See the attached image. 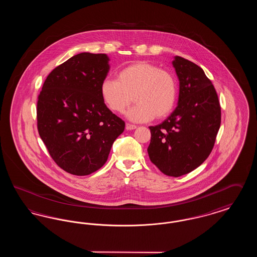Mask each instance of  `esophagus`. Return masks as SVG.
Here are the masks:
<instances>
[{
    "instance_id": "1",
    "label": "esophagus",
    "mask_w": 257,
    "mask_h": 257,
    "mask_svg": "<svg viewBox=\"0 0 257 257\" xmlns=\"http://www.w3.org/2000/svg\"><path fill=\"white\" fill-rule=\"evenodd\" d=\"M137 128V126L136 125H133V124H129V123H126V129L127 130H135Z\"/></svg>"
}]
</instances>
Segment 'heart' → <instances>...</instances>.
<instances>
[{"label": "heart", "mask_w": 257, "mask_h": 257, "mask_svg": "<svg viewBox=\"0 0 257 257\" xmlns=\"http://www.w3.org/2000/svg\"><path fill=\"white\" fill-rule=\"evenodd\" d=\"M100 94L115 113L124 112L134 96L136 105L126 112V117L133 122H147L171 113L177 97V84L170 71L148 61H136L118 71L117 80L104 79Z\"/></svg>", "instance_id": "b5f03b06"}]
</instances>
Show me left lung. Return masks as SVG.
<instances>
[{"label":"left lung","mask_w":257,"mask_h":257,"mask_svg":"<svg viewBox=\"0 0 257 257\" xmlns=\"http://www.w3.org/2000/svg\"><path fill=\"white\" fill-rule=\"evenodd\" d=\"M179 80L176 109L159 125L150 126V161L166 175L179 177L196 170L210 155L220 126L215 87L196 63L175 56Z\"/></svg>","instance_id":"8db88e82"}]
</instances>
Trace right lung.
I'll return each instance as SVG.
<instances>
[{
    "label": "right lung",
    "mask_w": 257,
    "mask_h": 257,
    "mask_svg": "<svg viewBox=\"0 0 257 257\" xmlns=\"http://www.w3.org/2000/svg\"><path fill=\"white\" fill-rule=\"evenodd\" d=\"M109 61L106 54H78L48 75L38 96L39 136L57 165L74 175L99 170L125 128L100 94Z\"/></svg>",
    "instance_id": "obj_1"
}]
</instances>
